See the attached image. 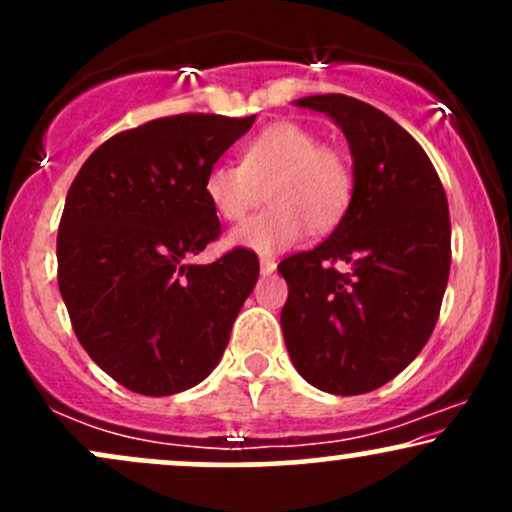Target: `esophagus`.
<instances>
[{"label": "esophagus", "mask_w": 512, "mask_h": 512, "mask_svg": "<svg viewBox=\"0 0 512 512\" xmlns=\"http://www.w3.org/2000/svg\"><path fill=\"white\" fill-rule=\"evenodd\" d=\"M276 269V262H274V257H267V255H262L260 257V272L262 274H272Z\"/></svg>", "instance_id": "34e87169"}]
</instances>
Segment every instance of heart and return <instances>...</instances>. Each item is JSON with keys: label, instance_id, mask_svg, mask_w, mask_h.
Returning <instances> with one entry per match:
<instances>
[{"label": "heart", "instance_id": "1", "mask_svg": "<svg viewBox=\"0 0 512 512\" xmlns=\"http://www.w3.org/2000/svg\"><path fill=\"white\" fill-rule=\"evenodd\" d=\"M209 204L223 221H240L231 245L255 252L291 248L303 233H327L344 219L354 197V170L342 149L320 144L310 127L274 122L252 137L240 163H216L204 180Z\"/></svg>", "mask_w": 512, "mask_h": 512}]
</instances>
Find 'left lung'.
<instances>
[{
	"label": "left lung",
	"mask_w": 512,
	"mask_h": 512,
	"mask_svg": "<svg viewBox=\"0 0 512 512\" xmlns=\"http://www.w3.org/2000/svg\"><path fill=\"white\" fill-rule=\"evenodd\" d=\"M296 105L342 127L354 197L330 238L279 264L289 284L281 330L310 385L363 395L402 373L436 327L452 255L448 197L421 144L383 110L342 93Z\"/></svg>",
	"instance_id": "1"
}]
</instances>
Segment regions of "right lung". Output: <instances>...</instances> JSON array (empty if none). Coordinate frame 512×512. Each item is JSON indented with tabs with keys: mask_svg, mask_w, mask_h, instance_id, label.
<instances>
[{
	"mask_svg": "<svg viewBox=\"0 0 512 512\" xmlns=\"http://www.w3.org/2000/svg\"><path fill=\"white\" fill-rule=\"evenodd\" d=\"M255 122L182 113L125 129L88 156L57 231V281L86 354L127 390L166 397L216 368L257 255L233 248L192 264L221 221L209 168Z\"/></svg>",
	"mask_w": 512,
	"mask_h": 512,
	"instance_id": "add662e5",
	"label": "right lung"
}]
</instances>
